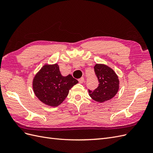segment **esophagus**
<instances>
[{
	"label": "esophagus",
	"mask_w": 153,
	"mask_h": 153,
	"mask_svg": "<svg viewBox=\"0 0 153 153\" xmlns=\"http://www.w3.org/2000/svg\"><path fill=\"white\" fill-rule=\"evenodd\" d=\"M78 82H79V83H80V84H82V83L84 82V78L83 77L80 78V79H78Z\"/></svg>",
	"instance_id": "1"
}]
</instances>
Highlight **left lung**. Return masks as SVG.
<instances>
[{"label":"left lung","mask_w":153,"mask_h":153,"mask_svg":"<svg viewBox=\"0 0 153 153\" xmlns=\"http://www.w3.org/2000/svg\"><path fill=\"white\" fill-rule=\"evenodd\" d=\"M94 69L99 85L95 90H89V96L94 101L103 103L113 98L117 93L119 88L118 76L112 68L103 64H96Z\"/></svg>","instance_id":"1"}]
</instances>
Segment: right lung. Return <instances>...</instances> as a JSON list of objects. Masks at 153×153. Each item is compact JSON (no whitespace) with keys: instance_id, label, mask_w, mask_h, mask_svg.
<instances>
[{"instance_id":"obj_1","label":"right lung","mask_w":153,"mask_h":153,"mask_svg":"<svg viewBox=\"0 0 153 153\" xmlns=\"http://www.w3.org/2000/svg\"><path fill=\"white\" fill-rule=\"evenodd\" d=\"M77 83L78 81L71 75L63 76L57 64H47L35 75L32 87L41 102L55 107L63 102L69 91Z\"/></svg>"}]
</instances>
